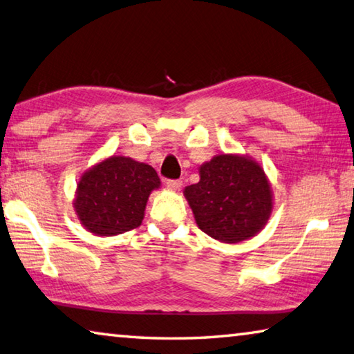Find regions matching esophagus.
I'll list each match as a JSON object with an SVG mask.
<instances>
[{
    "label": "esophagus",
    "mask_w": 354,
    "mask_h": 354,
    "mask_svg": "<svg viewBox=\"0 0 354 354\" xmlns=\"http://www.w3.org/2000/svg\"><path fill=\"white\" fill-rule=\"evenodd\" d=\"M165 185L170 190H179L183 187V181H179V179H169V181L165 183Z\"/></svg>",
    "instance_id": "esophagus-1"
}]
</instances>
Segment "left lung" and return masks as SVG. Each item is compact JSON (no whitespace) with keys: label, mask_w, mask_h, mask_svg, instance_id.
I'll return each instance as SVG.
<instances>
[{"label":"left lung","mask_w":354,"mask_h":354,"mask_svg":"<svg viewBox=\"0 0 354 354\" xmlns=\"http://www.w3.org/2000/svg\"><path fill=\"white\" fill-rule=\"evenodd\" d=\"M184 196L198 227L212 239L235 244L255 236L274 209L271 183L255 159L223 153L199 167V183Z\"/></svg>","instance_id":"obj_1"}]
</instances>
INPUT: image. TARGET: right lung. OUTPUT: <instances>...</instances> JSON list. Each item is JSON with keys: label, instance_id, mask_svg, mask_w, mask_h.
Here are the masks:
<instances>
[{"label": "right lung", "instance_id": "1", "mask_svg": "<svg viewBox=\"0 0 354 354\" xmlns=\"http://www.w3.org/2000/svg\"><path fill=\"white\" fill-rule=\"evenodd\" d=\"M159 187L160 179L151 165L113 155L80 176L73 207L88 232L119 235L140 226L149 196Z\"/></svg>", "mask_w": 354, "mask_h": 354}]
</instances>
